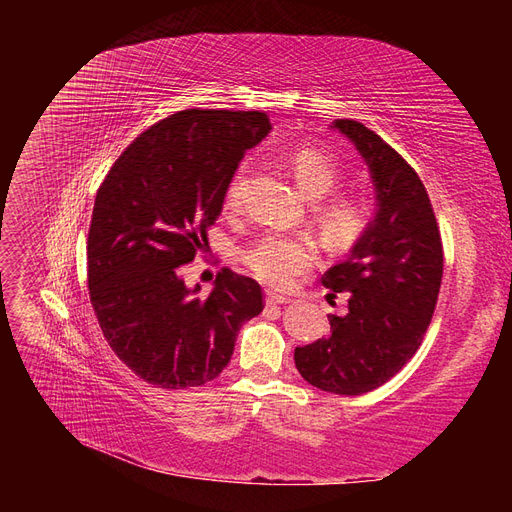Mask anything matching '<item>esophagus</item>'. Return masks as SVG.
Returning a JSON list of instances; mask_svg holds the SVG:
<instances>
[{
  "instance_id": "34e87169",
  "label": "esophagus",
  "mask_w": 512,
  "mask_h": 512,
  "mask_svg": "<svg viewBox=\"0 0 512 512\" xmlns=\"http://www.w3.org/2000/svg\"><path fill=\"white\" fill-rule=\"evenodd\" d=\"M267 303L269 305H286V303H290V299L280 297V294H275V292H267Z\"/></svg>"
}]
</instances>
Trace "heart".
Returning a JSON list of instances; mask_svg holds the SVG:
<instances>
[{"label": "heart", "instance_id": "obj_1", "mask_svg": "<svg viewBox=\"0 0 512 512\" xmlns=\"http://www.w3.org/2000/svg\"><path fill=\"white\" fill-rule=\"evenodd\" d=\"M288 166L301 190L312 198H320L314 213L324 241L335 250H348L367 235L376 222V200L361 188L333 192L344 175V168L329 149L318 145L294 147L288 153ZM247 177H250V162L243 160L226 183L224 205L228 211L243 207ZM316 258L318 243L312 237L303 232L280 230L265 232L241 252L243 265L260 282L273 288H288L299 275L314 267Z\"/></svg>", "mask_w": 512, "mask_h": 512}]
</instances>
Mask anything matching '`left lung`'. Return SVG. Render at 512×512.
Listing matches in <instances>:
<instances>
[{
	"mask_svg": "<svg viewBox=\"0 0 512 512\" xmlns=\"http://www.w3.org/2000/svg\"><path fill=\"white\" fill-rule=\"evenodd\" d=\"M365 158L378 213L348 260L322 275L346 292L348 314L331 316V333L294 350L299 374L320 391L363 395L389 382L421 346L438 303L444 250L436 213L416 170L365 128L337 119Z\"/></svg>",
	"mask_w": 512,
	"mask_h": 512,
	"instance_id": "left-lung-1",
	"label": "left lung"
}]
</instances>
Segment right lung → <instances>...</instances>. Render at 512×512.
<instances>
[{
	"instance_id": "obj_1",
	"label": "right lung",
	"mask_w": 512,
	"mask_h": 512,
	"mask_svg": "<svg viewBox=\"0 0 512 512\" xmlns=\"http://www.w3.org/2000/svg\"><path fill=\"white\" fill-rule=\"evenodd\" d=\"M271 126L258 111L188 108L138 134L96 194L87 237L89 299L104 339L138 378L190 389L230 363L262 288L224 267L209 297L188 290V265L220 218L243 153Z\"/></svg>"
}]
</instances>
